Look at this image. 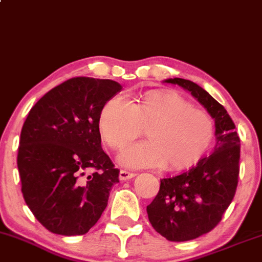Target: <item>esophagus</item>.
Listing matches in <instances>:
<instances>
[{
	"instance_id": "34e87169",
	"label": "esophagus",
	"mask_w": 262,
	"mask_h": 262,
	"mask_svg": "<svg viewBox=\"0 0 262 262\" xmlns=\"http://www.w3.org/2000/svg\"><path fill=\"white\" fill-rule=\"evenodd\" d=\"M135 173L134 172H128V170L126 169H121L120 170V174H119V178L120 181H127V179H131L135 177Z\"/></svg>"
}]
</instances>
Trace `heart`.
<instances>
[{
    "instance_id": "1",
    "label": "heart",
    "mask_w": 262,
    "mask_h": 262,
    "mask_svg": "<svg viewBox=\"0 0 262 262\" xmlns=\"http://www.w3.org/2000/svg\"><path fill=\"white\" fill-rule=\"evenodd\" d=\"M99 127L113 149L123 148L146 127L148 140L120 155V162L134 168H188L204 156L214 137L209 114L172 92H149L134 102L114 96L100 113Z\"/></svg>"
}]
</instances>
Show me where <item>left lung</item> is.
Instances as JSON below:
<instances>
[{
    "label": "left lung",
    "mask_w": 262,
    "mask_h": 262,
    "mask_svg": "<svg viewBox=\"0 0 262 262\" xmlns=\"http://www.w3.org/2000/svg\"><path fill=\"white\" fill-rule=\"evenodd\" d=\"M190 92L215 120L216 143L187 172L161 179L160 190L147 205L149 223L169 242H188L213 230L222 220L239 182L240 139L223 105L203 88L186 79H168Z\"/></svg>",
    "instance_id": "1"
}]
</instances>
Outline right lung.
I'll list each match as a JSON object with an SVG mask.
<instances>
[{"label":"right lung","instance_id":"add662e5","mask_svg":"<svg viewBox=\"0 0 262 262\" xmlns=\"http://www.w3.org/2000/svg\"><path fill=\"white\" fill-rule=\"evenodd\" d=\"M122 86L78 76L49 90L20 131L17 166L26 204L54 234L83 235L107 205L120 170L102 151L99 119Z\"/></svg>","mask_w":262,"mask_h":262}]
</instances>
